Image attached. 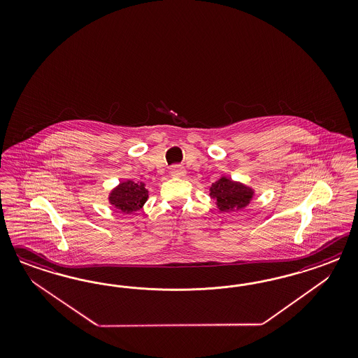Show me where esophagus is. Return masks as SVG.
<instances>
[{
	"mask_svg": "<svg viewBox=\"0 0 358 358\" xmlns=\"http://www.w3.org/2000/svg\"><path fill=\"white\" fill-rule=\"evenodd\" d=\"M169 173L172 174L173 177H184L185 174H186V171H185L184 166H181V165H173L171 168Z\"/></svg>",
	"mask_w": 358,
	"mask_h": 358,
	"instance_id": "34e87169",
	"label": "esophagus"
}]
</instances>
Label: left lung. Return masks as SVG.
Listing matches in <instances>:
<instances>
[{"instance_id": "left-lung-1", "label": "left lung", "mask_w": 358, "mask_h": 358, "mask_svg": "<svg viewBox=\"0 0 358 358\" xmlns=\"http://www.w3.org/2000/svg\"><path fill=\"white\" fill-rule=\"evenodd\" d=\"M210 195L217 201L220 211H235L244 208L250 203L253 190L232 181L231 178L222 177L211 186Z\"/></svg>"}]
</instances>
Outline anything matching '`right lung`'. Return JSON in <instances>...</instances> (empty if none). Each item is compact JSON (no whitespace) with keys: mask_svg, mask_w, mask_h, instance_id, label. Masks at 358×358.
Returning a JSON list of instances; mask_svg holds the SVG:
<instances>
[{"mask_svg":"<svg viewBox=\"0 0 358 358\" xmlns=\"http://www.w3.org/2000/svg\"><path fill=\"white\" fill-rule=\"evenodd\" d=\"M148 198V190L144 184L126 181L114 189L110 194V203L123 213H132L139 210Z\"/></svg>","mask_w":358,"mask_h":358,"instance_id":"right-lung-1","label":"right lung"}]
</instances>
